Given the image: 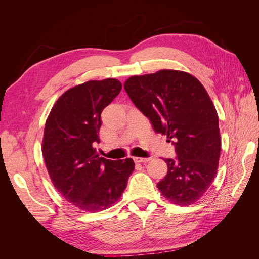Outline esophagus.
<instances>
[{"label":"esophagus","mask_w":259,"mask_h":259,"mask_svg":"<svg viewBox=\"0 0 259 259\" xmlns=\"http://www.w3.org/2000/svg\"><path fill=\"white\" fill-rule=\"evenodd\" d=\"M135 161V163H144V162H149L151 159L150 158H138V156H136V158H133Z\"/></svg>","instance_id":"esophagus-1"}]
</instances>
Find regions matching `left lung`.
<instances>
[{
    "label": "left lung",
    "instance_id": "left-lung-1",
    "mask_svg": "<svg viewBox=\"0 0 259 259\" xmlns=\"http://www.w3.org/2000/svg\"><path fill=\"white\" fill-rule=\"evenodd\" d=\"M124 89L175 146L176 159L164 160L167 174L156 187L174 204H193L214 182L222 149L218 115L204 86L187 72L160 70L131 76Z\"/></svg>",
    "mask_w": 259,
    "mask_h": 259
}]
</instances>
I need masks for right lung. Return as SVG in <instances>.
I'll list each match as a JSON object with an SVG mask.
<instances>
[{
    "label": "right lung",
    "mask_w": 259,
    "mask_h": 259,
    "mask_svg": "<svg viewBox=\"0 0 259 259\" xmlns=\"http://www.w3.org/2000/svg\"><path fill=\"white\" fill-rule=\"evenodd\" d=\"M115 79L89 81L58 98L46 120L42 153L56 190L85 211L108 208L121 198L135 168L133 159L98 156L100 114L119 95Z\"/></svg>",
    "instance_id": "1"
}]
</instances>
